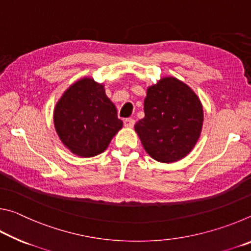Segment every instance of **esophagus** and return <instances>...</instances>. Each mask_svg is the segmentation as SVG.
<instances>
[{"mask_svg": "<svg viewBox=\"0 0 251 251\" xmlns=\"http://www.w3.org/2000/svg\"><path fill=\"white\" fill-rule=\"evenodd\" d=\"M124 125L127 128H131L135 125V120H133V118H126L124 121Z\"/></svg>", "mask_w": 251, "mask_h": 251, "instance_id": "obj_1", "label": "esophagus"}]
</instances>
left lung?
Returning a JSON list of instances; mask_svg holds the SVG:
<instances>
[{"mask_svg": "<svg viewBox=\"0 0 251 251\" xmlns=\"http://www.w3.org/2000/svg\"><path fill=\"white\" fill-rule=\"evenodd\" d=\"M145 117L135 124L144 150L160 163H175L193 151L201 134V101L176 77L160 78L147 88Z\"/></svg>", "mask_w": 251, "mask_h": 251, "instance_id": "1", "label": "left lung"}]
</instances>
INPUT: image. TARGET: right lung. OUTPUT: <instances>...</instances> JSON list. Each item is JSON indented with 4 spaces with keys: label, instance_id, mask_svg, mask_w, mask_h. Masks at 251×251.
<instances>
[{
    "label": "right lung",
    "instance_id": "right-lung-1",
    "mask_svg": "<svg viewBox=\"0 0 251 251\" xmlns=\"http://www.w3.org/2000/svg\"><path fill=\"white\" fill-rule=\"evenodd\" d=\"M53 121L63 145L83 158L105 151L123 127L104 84L92 77L76 80L63 93L54 107Z\"/></svg>",
    "mask_w": 251,
    "mask_h": 251
}]
</instances>
